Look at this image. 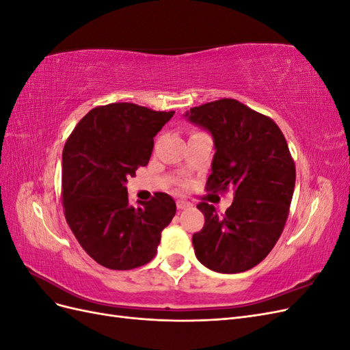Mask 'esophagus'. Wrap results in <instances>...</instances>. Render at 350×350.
<instances>
[{
  "label": "esophagus",
  "mask_w": 350,
  "mask_h": 350,
  "mask_svg": "<svg viewBox=\"0 0 350 350\" xmlns=\"http://www.w3.org/2000/svg\"><path fill=\"white\" fill-rule=\"evenodd\" d=\"M191 204L188 203V201H184V200H178L176 201V207L179 208V210H184V208H187V207H189Z\"/></svg>",
  "instance_id": "esophagus-1"
}]
</instances>
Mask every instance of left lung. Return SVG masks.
I'll list each match as a JSON object with an SVG mask.
<instances>
[{"label":"left lung","instance_id":"left-lung-1","mask_svg":"<svg viewBox=\"0 0 350 350\" xmlns=\"http://www.w3.org/2000/svg\"><path fill=\"white\" fill-rule=\"evenodd\" d=\"M213 137L207 191L232 189L224 216L200 203L204 226L193 235L197 260L217 273H241L269 256L282 235L295 189V163L279 126L235 99H220L184 113Z\"/></svg>","mask_w":350,"mask_h":350}]
</instances>
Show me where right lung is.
I'll return each instance as SVG.
<instances>
[{"instance_id": "right-lung-1", "label": "right lung", "mask_w": 350, "mask_h": 350, "mask_svg": "<svg viewBox=\"0 0 350 350\" xmlns=\"http://www.w3.org/2000/svg\"><path fill=\"white\" fill-rule=\"evenodd\" d=\"M175 112L109 103L83 116L62 150V206L74 237L111 270L149 262L176 213L174 198L156 193L131 206L126 178L146 166L153 139Z\"/></svg>"}]
</instances>
